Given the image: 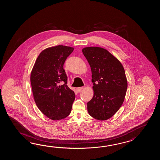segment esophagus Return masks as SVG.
Segmentation results:
<instances>
[{
	"instance_id": "obj_1",
	"label": "esophagus",
	"mask_w": 160,
	"mask_h": 160,
	"mask_svg": "<svg viewBox=\"0 0 160 160\" xmlns=\"http://www.w3.org/2000/svg\"><path fill=\"white\" fill-rule=\"evenodd\" d=\"M83 88V87H80V88H76V90H77V91L78 92H80L82 90Z\"/></svg>"
}]
</instances>
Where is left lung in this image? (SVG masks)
Wrapping results in <instances>:
<instances>
[{
    "label": "left lung",
    "mask_w": 160,
    "mask_h": 160,
    "mask_svg": "<svg viewBox=\"0 0 160 160\" xmlns=\"http://www.w3.org/2000/svg\"><path fill=\"white\" fill-rule=\"evenodd\" d=\"M82 52L90 66L94 95L88 102V111L94 118H111L122 105L128 82L121 63L109 51L98 47H87Z\"/></svg>",
    "instance_id": "8db88e82"
}]
</instances>
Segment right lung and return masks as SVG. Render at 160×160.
Instances as JSON below:
<instances>
[{"mask_svg":"<svg viewBox=\"0 0 160 160\" xmlns=\"http://www.w3.org/2000/svg\"><path fill=\"white\" fill-rule=\"evenodd\" d=\"M74 48L59 45L49 48L39 55L31 73L34 100L38 109L48 118L57 121L70 114L75 98L67 85L63 68L65 61ZM61 81L64 84L58 86Z\"/></svg>","mask_w":160,"mask_h":160,"instance_id":"obj_1","label":"right lung"}]
</instances>
